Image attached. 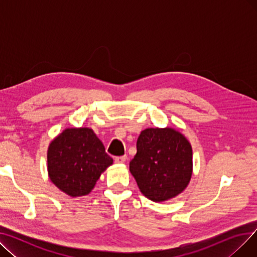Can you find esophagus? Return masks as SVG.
I'll use <instances>...</instances> for the list:
<instances>
[{
	"instance_id": "esophagus-1",
	"label": "esophagus",
	"mask_w": 257,
	"mask_h": 257,
	"mask_svg": "<svg viewBox=\"0 0 257 257\" xmlns=\"http://www.w3.org/2000/svg\"><path fill=\"white\" fill-rule=\"evenodd\" d=\"M127 159V156H117L114 158V161L116 164H124Z\"/></svg>"
}]
</instances>
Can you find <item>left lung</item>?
Instances as JSON below:
<instances>
[{
	"instance_id": "obj_1",
	"label": "left lung",
	"mask_w": 257,
	"mask_h": 257,
	"mask_svg": "<svg viewBox=\"0 0 257 257\" xmlns=\"http://www.w3.org/2000/svg\"><path fill=\"white\" fill-rule=\"evenodd\" d=\"M138 152L129 169L142 194L154 202L178 196L193 174V150L186 138L173 128H148L141 132Z\"/></svg>"
}]
</instances>
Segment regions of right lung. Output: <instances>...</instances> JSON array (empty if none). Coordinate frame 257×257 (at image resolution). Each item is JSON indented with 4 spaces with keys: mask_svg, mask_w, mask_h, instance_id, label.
<instances>
[{
    "mask_svg": "<svg viewBox=\"0 0 257 257\" xmlns=\"http://www.w3.org/2000/svg\"><path fill=\"white\" fill-rule=\"evenodd\" d=\"M48 174L71 197L91 192L101 174L112 165L102 142L89 128H67L48 148Z\"/></svg>",
    "mask_w": 257,
    "mask_h": 257,
    "instance_id": "right-lung-1",
    "label": "right lung"
}]
</instances>
